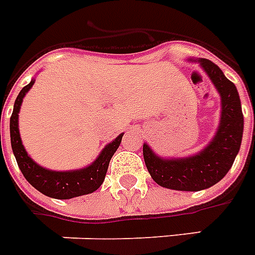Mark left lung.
<instances>
[{
    "label": "left lung",
    "mask_w": 255,
    "mask_h": 255,
    "mask_svg": "<svg viewBox=\"0 0 255 255\" xmlns=\"http://www.w3.org/2000/svg\"><path fill=\"white\" fill-rule=\"evenodd\" d=\"M199 62L222 97L220 124L212 142L197 155L181 159H162L143 144V158L151 178L169 189L197 192L215 185L231 169L242 143L243 113L238 90L214 62Z\"/></svg>",
    "instance_id": "8db88e82"
}]
</instances>
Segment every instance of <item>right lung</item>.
<instances>
[{
    "mask_svg": "<svg viewBox=\"0 0 255 255\" xmlns=\"http://www.w3.org/2000/svg\"><path fill=\"white\" fill-rule=\"evenodd\" d=\"M35 81L32 80L27 86H24L14 101V108L10 116V143H12L13 154L16 156L17 165L25 177V180L35 189L43 195L52 199H73L77 196L89 195L97 190L105 180V174L108 170L109 161L116 152L122 142V135H119L112 143L105 146L97 159L88 167L81 170L73 171H52L47 170L33 162L28 156L25 148L22 146L21 137L18 133V112L21 107L22 99L28 90L31 89Z\"/></svg>",
    "mask_w": 255,
    "mask_h": 255,
    "instance_id": "right-lung-1",
    "label": "right lung"
}]
</instances>
